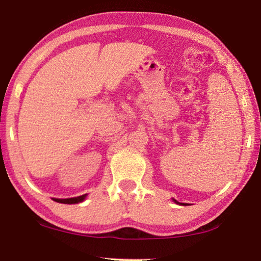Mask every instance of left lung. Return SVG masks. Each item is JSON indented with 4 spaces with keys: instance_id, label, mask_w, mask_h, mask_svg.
Here are the masks:
<instances>
[{
    "instance_id": "1",
    "label": "left lung",
    "mask_w": 261,
    "mask_h": 261,
    "mask_svg": "<svg viewBox=\"0 0 261 261\" xmlns=\"http://www.w3.org/2000/svg\"><path fill=\"white\" fill-rule=\"evenodd\" d=\"M175 202H176V204H179V205H185V204H180V202H178V201H176L175 199H173Z\"/></svg>"
}]
</instances>
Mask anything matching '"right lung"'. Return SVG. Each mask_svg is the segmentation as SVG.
Wrapping results in <instances>:
<instances>
[{"instance_id":"right-lung-1","label":"right lung","mask_w":261,"mask_h":261,"mask_svg":"<svg viewBox=\"0 0 261 261\" xmlns=\"http://www.w3.org/2000/svg\"><path fill=\"white\" fill-rule=\"evenodd\" d=\"M87 194H83V196L74 197V198H67V199H57V198H53V200L56 202H61V204H78L85 200Z\"/></svg>"}]
</instances>
